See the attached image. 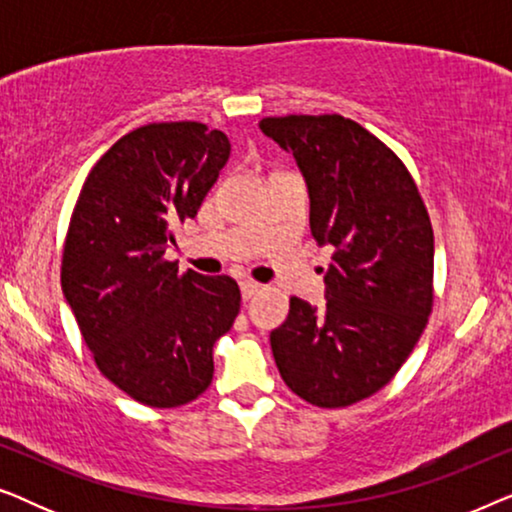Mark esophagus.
Instances as JSON below:
<instances>
[{"mask_svg": "<svg viewBox=\"0 0 512 512\" xmlns=\"http://www.w3.org/2000/svg\"><path fill=\"white\" fill-rule=\"evenodd\" d=\"M263 286L258 282H251V279H244V282H240V291H242V298L249 300L251 296H256L258 291H261Z\"/></svg>", "mask_w": 512, "mask_h": 512, "instance_id": "34e87169", "label": "esophagus"}]
</instances>
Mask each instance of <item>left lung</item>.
<instances>
[{
	"mask_svg": "<svg viewBox=\"0 0 512 512\" xmlns=\"http://www.w3.org/2000/svg\"><path fill=\"white\" fill-rule=\"evenodd\" d=\"M310 191V228L331 244L326 307L291 298L270 333L279 375L317 408H347L398 373L433 307V228L415 179L373 132L340 114L263 118Z\"/></svg>",
	"mask_w": 512,
	"mask_h": 512,
	"instance_id": "obj_1",
	"label": "left lung"
}]
</instances>
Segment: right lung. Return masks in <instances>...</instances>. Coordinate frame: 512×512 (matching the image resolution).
<instances>
[{"label":"right lung","mask_w":512,"mask_h":512,"mask_svg":"<svg viewBox=\"0 0 512 512\" xmlns=\"http://www.w3.org/2000/svg\"><path fill=\"white\" fill-rule=\"evenodd\" d=\"M230 156L205 123H149L83 181L60 282L95 366L149 408H179L214 375L212 349L240 312L233 277L179 272L172 226L193 219Z\"/></svg>","instance_id":"obj_1"}]
</instances>
